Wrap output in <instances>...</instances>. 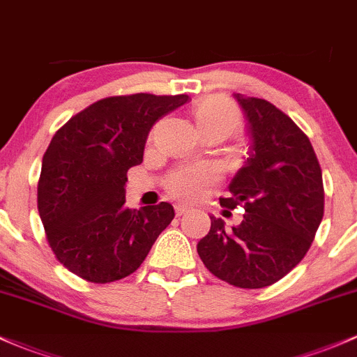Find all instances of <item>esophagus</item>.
I'll use <instances>...</instances> for the list:
<instances>
[{
	"label": "esophagus",
	"instance_id": "obj_1",
	"mask_svg": "<svg viewBox=\"0 0 357 357\" xmlns=\"http://www.w3.org/2000/svg\"><path fill=\"white\" fill-rule=\"evenodd\" d=\"M175 213H177V216H182V214L187 213V206L177 204V206H175Z\"/></svg>",
	"mask_w": 357,
	"mask_h": 357
}]
</instances>
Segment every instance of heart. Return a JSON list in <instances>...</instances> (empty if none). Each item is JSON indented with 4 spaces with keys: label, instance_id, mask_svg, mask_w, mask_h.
<instances>
[{
    "label": "heart",
    "instance_id": "obj_1",
    "mask_svg": "<svg viewBox=\"0 0 357 357\" xmlns=\"http://www.w3.org/2000/svg\"><path fill=\"white\" fill-rule=\"evenodd\" d=\"M194 119L199 131L204 132L208 129H225L226 132H233L240 124V116L228 102L221 98L209 97L201 100L194 109ZM216 180V172L211 167H189L175 172L168 178V189L174 195L182 199H201L209 190Z\"/></svg>",
    "mask_w": 357,
    "mask_h": 357
}]
</instances>
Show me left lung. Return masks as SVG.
<instances>
[{"instance_id": "obj_1", "label": "left lung", "mask_w": 357, "mask_h": 357, "mask_svg": "<svg viewBox=\"0 0 357 357\" xmlns=\"http://www.w3.org/2000/svg\"><path fill=\"white\" fill-rule=\"evenodd\" d=\"M247 119L250 153L229 182L225 208L243 206L240 225L211 218L197 254L209 272L236 287L278 282L308 252L324 218V182L308 136L264 98L233 93Z\"/></svg>"}]
</instances>
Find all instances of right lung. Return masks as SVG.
<instances>
[{
    "label": "right lung",
    "mask_w": 357,
    "mask_h": 357,
    "mask_svg": "<svg viewBox=\"0 0 357 357\" xmlns=\"http://www.w3.org/2000/svg\"><path fill=\"white\" fill-rule=\"evenodd\" d=\"M187 95L136 93L91 103L52 137L37 187V208L56 259L90 282L132 274L174 206L126 208L128 170L143 162L144 144L160 119Z\"/></svg>",
    "instance_id": "add662e5"
}]
</instances>
